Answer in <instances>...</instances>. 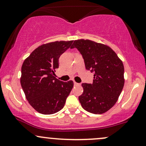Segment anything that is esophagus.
Wrapping results in <instances>:
<instances>
[{
    "instance_id": "obj_1",
    "label": "esophagus",
    "mask_w": 146,
    "mask_h": 146,
    "mask_svg": "<svg viewBox=\"0 0 146 146\" xmlns=\"http://www.w3.org/2000/svg\"><path fill=\"white\" fill-rule=\"evenodd\" d=\"M74 85L75 86H78V85H80V84H78V83H77V82H74Z\"/></svg>"
}]
</instances>
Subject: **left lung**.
<instances>
[{
  "mask_svg": "<svg viewBox=\"0 0 146 146\" xmlns=\"http://www.w3.org/2000/svg\"><path fill=\"white\" fill-rule=\"evenodd\" d=\"M82 54L86 68L94 73L92 84H82L79 96L82 107L94 114L108 111L115 105L124 84L123 63L108 45L90 41L75 40L71 47Z\"/></svg>",
  "mask_w": 146,
  "mask_h": 146,
  "instance_id": "left-lung-1",
  "label": "left lung"
}]
</instances>
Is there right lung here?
I'll list each match as a JSON object with an SVG mask.
<instances>
[{
  "label": "right lung",
  "mask_w": 146,
  "mask_h": 146,
  "mask_svg": "<svg viewBox=\"0 0 146 146\" xmlns=\"http://www.w3.org/2000/svg\"><path fill=\"white\" fill-rule=\"evenodd\" d=\"M73 41H55L35 49L23 62L20 83L30 105L38 113H55L64 108L73 81L61 82L54 75L59 58Z\"/></svg>",
  "instance_id": "right-lung-1"
}]
</instances>
